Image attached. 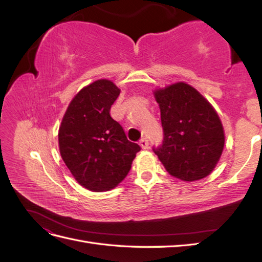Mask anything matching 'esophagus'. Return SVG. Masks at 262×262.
I'll return each instance as SVG.
<instances>
[{"label": "esophagus", "instance_id": "1", "mask_svg": "<svg viewBox=\"0 0 262 262\" xmlns=\"http://www.w3.org/2000/svg\"><path fill=\"white\" fill-rule=\"evenodd\" d=\"M139 144L141 145V147L143 148V149H146V148H148V141H147L145 138L141 139V140H140V142H139Z\"/></svg>", "mask_w": 262, "mask_h": 262}]
</instances>
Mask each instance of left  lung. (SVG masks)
I'll list each match as a JSON object with an SVG mask.
<instances>
[{"label": "left lung", "instance_id": "left-lung-1", "mask_svg": "<svg viewBox=\"0 0 262 262\" xmlns=\"http://www.w3.org/2000/svg\"><path fill=\"white\" fill-rule=\"evenodd\" d=\"M161 108L163 142L153 147L171 176L185 181L210 175L224 147V130L215 110L186 83L155 92Z\"/></svg>", "mask_w": 262, "mask_h": 262}]
</instances>
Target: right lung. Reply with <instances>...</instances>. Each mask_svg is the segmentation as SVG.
<instances>
[{
	"instance_id": "1",
	"label": "right lung",
	"mask_w": 262,
	"mask_h": 262,
	"mask_svg": "<svg viewBox=\"0 0 262 262\" xmlns=\"http://www.w3.org/2000/svg\"><path fill=\"white\" fill-rule=\"evenodd\" d=\"M120 90L108 80L84 87L70 102L59 129L62 160L91 191H108L121 182L141 149L126 139L110 109Z\"/></svg>"
}]
</instances>
